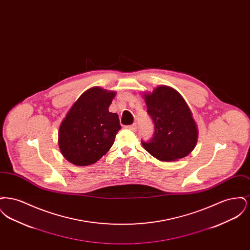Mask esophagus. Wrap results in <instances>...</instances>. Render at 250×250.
Instances as JSON below:
<instances>
[{
    "mask_svg": "<svg viewBox=\"0 0 250 250\" xmlns=\"http://www.w3.org/2000/svg\"><path fill=\"white\" fill-rule=\"evenodd\" d=\"M126 128L129 129V130L136 131L137 128H138V126H137V125H127Z\"/></svg>",
    "mask_w": 250,
    "mask_h": 250,
    "instance_id": "1",
    "label": "esophagus"
}]
</instances>
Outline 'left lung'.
<instances>
[{
  "mask_svg": "<svg viewBox=\"0 0 250 250\" xmlns=\"http://www.w3.org/2000/svg\"><path fill=\"white\" fill-rule=\"evenodd\" d=\"M147 112L155 124V134L143 148L160 161H176L194 150L199 131L190 108L173 88L160 85L144 93Z\"/></svg>",
  "mask_w": 250,
  "mask_h": 250,
  "instance_id": "8db88e82",
  "label": "left lung"
}]
</instances>
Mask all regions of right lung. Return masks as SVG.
<instances>
[{
    "mask_svg": "<svg viewBox=\"0 0 250 250\" xmlns=\"http://www.w3.org/2000/svg\"><path fill=\"white\" fill-rule=\"evenodd\" d=\"M113 91L93 87L85 91L60 125L62 155L76 166L95 164L106 155L121 129L117 113L108 111Z\"/></svg>",
    "mask_w": 250,
    "mask_h": 250,
    "instance_id": "right-lung-1",
    "label": "right lung"
}]
</instances>
